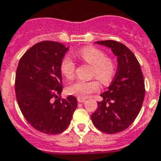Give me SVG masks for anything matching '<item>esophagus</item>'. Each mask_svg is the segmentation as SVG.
<instances>
[{"instance_id": "esophagus-1", "label": "esophagus", "mask_w": 161, "mask_h": 161, "mask_svg": "<svg viewBox=\"0 0 161 161\" xmlns=\"http://www.w3.org/2000/svg\"><path fill=\"white\" fill-rule=\"evenodd\" d=\"M78 103H84V102H85V99H83V98H78Z\"/></svg>"}]
</instances>
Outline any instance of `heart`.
<instances>
[{
	"mask_svg": "<svg viewBox=\"0 0 161 161\" xmlns=\"http://www.w3.org/2000/svg\"><path fill=\"white\" fill-rule=\"evenodd\" d=\"M78 58L92 66L91 76L98 78L103 85L109 84L116 73V64L111 58H106L102 50L93 47H86L75 53ZM61 72L68 79H72L75 74V64L68 56L64 57L61 63ZM99 83L97 80H78L68 86V93L78 98H86L91 93L99 90Z\"/></svg>",
	"mask_w": 161,
	"mask_h": 161,
	"instance_id": "heart-1",
	"label": "heart"
}]
</instances>
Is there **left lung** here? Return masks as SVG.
<instances>
[{"label": "left lung", "instance_id": "8db88e82", "mask_svg": "<svg viewBox=\"0 0 161 161\" xmlns=\"http://www.w3.org/2000/svg\"><path fill=\"white\" fill-rule=\"evenodd\" d=\"M109 47L117 57V72L108 90L101 94L102 102L91 115L97 129L107 134L126 130L139 114L145 98V82L135 54L119 42H96Z\"/></svg>", "mask_w": 161, "mask_h": 161}]
</instances>
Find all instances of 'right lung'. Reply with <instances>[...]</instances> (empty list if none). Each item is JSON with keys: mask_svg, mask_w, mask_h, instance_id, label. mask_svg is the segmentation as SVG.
Masks as SVG:
<instances>
[{"mask_svg": "<svg viewBox=\"0 0 161 161\" xmlns=\"http://www.w3.org/2000/svg\"><path fill=\"white\" fill-rule=\"evenodd\" d=\"M68 49L57 42H38L24 53L16 69L19 108L34 129L47 135L63 132L78 106L73 96L59 97L63 91L61 63Z\"/></svg>", "mask_w": 161, "mask_h": 161, "instance_id": "right-lung-1", "label": "right lung"}]
</instances>
